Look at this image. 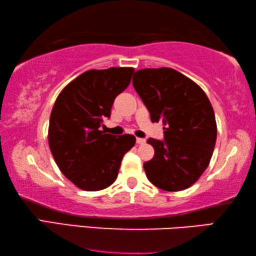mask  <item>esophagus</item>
Masks as SVG:
<instances>
[{
    "instance_id": "34e87169",
    "label": "esophagus",
    "mask_w": 256,
    "mask_h": 256,
    "mask_svg": "<svg viewBox=\"0 0 256 256\" xmlns=\"http://www.w3.org/2000/svg\"><path fill=\"white\" fill-rule=\"evenodd\" d=\"M136 143H137L138 145H143V144L146 143V140H144V138H137Z\"/></svg>"
}]
</instances>
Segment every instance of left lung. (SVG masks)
<instances>
[{
  "label": "left lung",
  "instance_id": "obj_1",
  "mask_svg": "<svg viewBox=\"0 0 256 256\" xmlns=\"http://www.w3.org/2000/svg\"><path fill=\"white\" fill-rule=\"evenodd\" d=\"M132 85L152 122L164 126V140H148L154 156L144 163L146 177L163 190H186L202 176L214 150L216 122L211 102L198 84L171 68L138 70Z\"/></svg>",
  "mask_w": 256,
  "mask_h": 256
}]
</instances>
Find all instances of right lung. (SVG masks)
<instances>
[{
	"instance_id": "obj_1",
	"label": "right lung",
	"mask_w": 256,
	"mask_h": 256,
	"mask_svg": "<svg viewBox=\"0 0 256 256\" xmlns=\"http://www.w3.org/2000/svg\"><path fill=\"white\" fill-rule=\"evenodd\" d=\"M134 70L112 66L85 71L61 90L54 103L50 150L61 172L82 190L112 185L124 156L136 143L134 135L116 137L100 130L103 119L110 118L114 98L130 84Z\"/></svg>"
}]
</instances>
